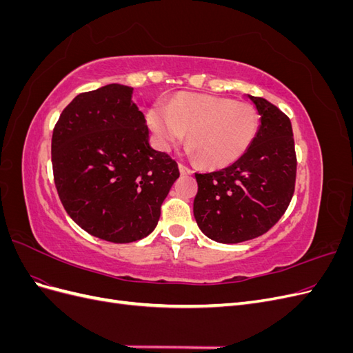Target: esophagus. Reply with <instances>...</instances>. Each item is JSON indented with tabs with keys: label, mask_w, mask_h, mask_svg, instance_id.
<instances>
[{
	"label": "esophagus",
	"mask_w": 353,
	"mask_h": 353,
	"mask_svg": "<svg viewBox=\"0 0 353 353\" xmlns=\"http://www.w3.org/2000/svg\"><path fill=\"white\" fill-rule=\"evenodd\" d=\"M179 170H181V174H183V175H191V174H193V169H190L188 166H185L183 163H179Z\"/></svg>",
	"instance_id": "34e87169"
}]
</instances>
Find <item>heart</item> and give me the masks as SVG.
<instances>
[{"label":"heart","instance_id":"1","mask_svg":"<svg viewBox=\"0 0 353 353\" xmlns=\"http://www.w3.org/2000/svg\"><path fill=\"white\" fill-rule=\"evenodd\" d=\"M147 122L160 147H170L187 132V144L199 162L222 168L248 152L258 132L259 117L249 103L181 92L166 108L153 105Z\"/></svg>","mask_w":353,"mask_h":353}]
</instances>
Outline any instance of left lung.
<instances>
[{
    "label": "left lung",
    "mask_w": 353,
    "mask_h": 353,
    "mask_svg": "<svg viewBox=\"0 0 353 353\" xmlns=\"http://www.w3.org/2000/svg\"><path fill=\"white\" fill-rule=\"evenodd\" d=\"M249 99L261 114V128L248 152L227 168L196 172L194 218L218 243H240L268 232L294 194L297 159L292 122L268 100Z\"/></svg>",
    "instance_id": "1"
}]
</instances>
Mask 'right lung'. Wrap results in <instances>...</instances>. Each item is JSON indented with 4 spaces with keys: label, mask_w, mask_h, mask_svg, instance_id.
<instances>
[{
    "label": "right lung",
    "mask_w": 353,
    "mask_h": 353,
    "mask_svg": "<svg viewBox=\"0 0 353 353\" xmlns=\"http://www.w3.org/2000/svg\"><path fill=\"white\" fill-rule=\"evenodd\" d=\"M132 88L81 92L52 130L51 162L63 208L91 236L132 243L150 234L179 176L178 163L148 144Z\"/></svg>",
    "instance_id": "1"
}]
</instances>
